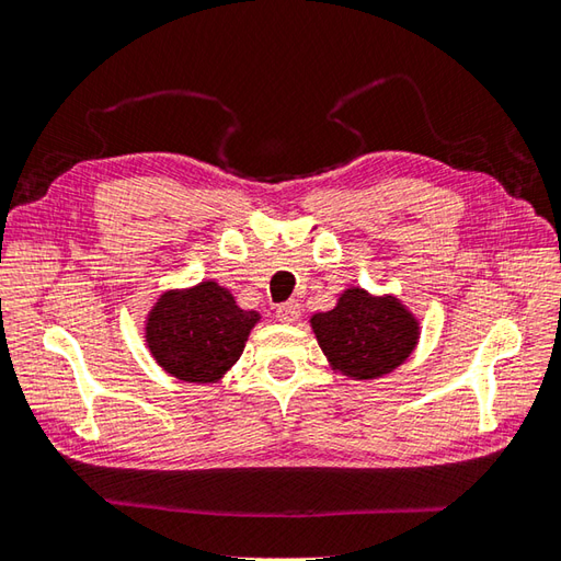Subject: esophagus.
I'll use <instances>...</instances> for the list:
<instances>
[{
	"label": "esophagus",
	"instance_id": "esophagus-1",
	"mask_svg": "<svg viewBox=\"0 0 561 561\" xmlns=\"http://www.w3.org/2000/svg\"><path fill=\"white\" fill-rule=\"evenodd\" d=\"M301 316V304L299 301H284L277 306V318L282 323H294V320H299Z\"/></svg>",
	"mask_w": 561,
	"mask_h": 561
}]
</instances>
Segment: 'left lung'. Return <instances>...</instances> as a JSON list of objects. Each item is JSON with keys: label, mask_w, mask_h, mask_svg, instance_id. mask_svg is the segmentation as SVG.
I'll return each instance as SVG.
<instances>
[{"label": "left lung", "mask_w": 561, "mask_h": 561, "mask_svg": "<svg viewBox=\"0 0 561 561\" xmlns=\"http://www.w3.org/2000/svg\"><path fill=\"white\" fill-rule=\"evenodd\" d=\"M320 350L350 378L390 374L412 354L420 325L400 301L374 299L364 289H347L328 313L311 318Z\"/></svg>", "instance_id": "1"}]
</instances>
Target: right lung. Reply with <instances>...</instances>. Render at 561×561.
<instances>
[{
  "mask_svg": "<svg viewBox=\"0 0 561 561\" xmlns=\"http://www.w3.org/2000/svg\"><path fill=\"white\" fill-rule=\"evenodd\" d=\"M257 318L217 282H202L161 296L147 320V344L163 371L187 383H214L243 354Z\"/></svg>",
  "mask_w": 561,
  "mask_h": 561,
  "instance_id": "obj_1",
  "label": "right lung"
}]
</instances>
